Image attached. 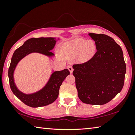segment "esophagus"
I'll return each instance as SVG.
<instances>
[{
	"label": "esophagus",
	"mask_w": 135,
	"mask_h": 135,
	"mask_svg": "<svg viewBox=\"0 0 135 135\" xmlns=\"http://www.w3.org/2000/svg\"><path fill=\"white\" fill-rule=\"evenodd\" d=\"M67 68H68V70H69V71L70 72V73H73V67H71V66L68 65V67H67Z\"/></svg>",
	"instance_id": "esophagus-1"
}]
</instances>
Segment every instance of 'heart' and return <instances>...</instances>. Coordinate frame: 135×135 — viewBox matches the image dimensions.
Listing matches in <instances>:
<instances>
[{
    "label": "heart",
    "mask_w": 135,
    "mask_h": 135,
    "mask_svg": "<svg viewBox=\"0 0 135 135\" xmlns=\"http://www.w3.org/2000/svg\"><path fill=\"white\" fill-rule=\"evenodd\" d=\"M61 50L65 59H71L79 55V60L86 62L95 55L96 43L93 40H86L83 38L77 37L64 43Z\"/></svg>",
    "instance_id": "b5f03b06"
}]
</instances>
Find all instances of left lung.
Here are the masks:
<instances>
[{
  "label": "left lung",
  "instance_id": "obj_1",
  "mask_svg": "<svg viewBox=\"0 0 135 135\" xmlns=\"http://www.w3.org/2000/svg\"><path fill=\"white\" fill-rule=\"evenodd\" d=\"M97 52L82 64L73 65L78 97L83 103L104 105L120 93L124 85L126 66L121 47L103 34L89 33Z\"/></svg>",
  "mask_w": 135,
  "mask_h": 135
}]
</instances>
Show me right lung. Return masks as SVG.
Listing matches in <instances>:
<instances>
[{
  "instance_id": "1",
  "label": "right lung",
  "mask_w": 135,
  "mask_h": 135,
  "mask_svg": "<svg viewBox=\"0 0 135 135\" xmlns=\"http://www.w3.org/2000/svg\"><path fill=\"white\" fill-rule=\"evenodd\" d=\"M55 37L31 38L27 40L21 46L15 50L11 58L8 70V77L11 90L16 97L29 107L37 108L47 105L55 100L59 95V88L62 81L70 74L68 69L62 71H52L48 81L43 88L32 93H24L17 87L14 81V71L22 59L32 53H38L49 58L55 56L51 51L54 48L57 40Z\"/></svg>"
}]
</instances>
